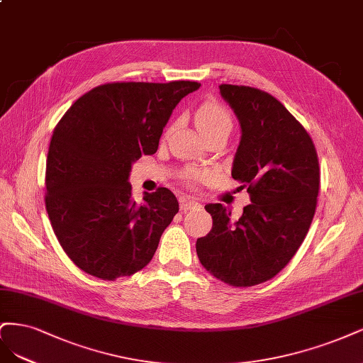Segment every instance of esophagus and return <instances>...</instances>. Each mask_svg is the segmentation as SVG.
<instances>
[{"mask_svg": "<svg viewBox=\"0 0 363 363\" xmlns=\"http://www.w3.org/2000/svg\"><path fill=\"white\" fill-rule=\"evenodd\" d=\"M179 206H181V211H189V209L201 208V203H197L196 201H191V199H189V197H181Z\"/></svg>", "mask_w": 363, "mask_h": 363, "instance_id": "1", "label": "esophagus"}]
</instances>
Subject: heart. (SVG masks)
I'll list each match as a JSON object with an SVG mask.
<instances>
[{
	"label": "heart",
	"mask_w": 363,
	"mask_h": 363,
	"mask_svg": "<svg viewBox=\"0 0 363 363\" xmlns=\"http://www.w3.org/2000/svg\"><path fill=\"white\" fill-rule=\"evenodd\" d=\"M196 125L202 135L217 133V131H228L230 133L232 118L229 111L221 107L217 102H205L196 114ZM206 177L205 172H191L190 179H203Z\"/></svg>",
	"instance_id": "1"
}]
</instances>
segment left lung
Returning <instances> with one entry per match:
<instances>
[{"label": "left lung", "instance_id": "8db88e82", "mask_svg": "<svg viewBox=\"0 0 363 363\" xmlns=\"http://www.w3.org/2000/svg\"><path fill=\"white\" fill-rule=\"evenodd\" d=\"M241 140L232 178L247 186L250 205L232 221L221 203L205 206L213 229L197 238L199 261L221 282L253 286L274 277L305 240L320 190L318 155L305 128L268 93L221 84Z\"/></svg>", "mask_w": 363, "mask_h": 363}]
</instances>
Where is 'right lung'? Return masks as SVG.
Here are the masks:
<instances>
[{
  "label": "right lung",
  "instance_id": "1",
  "mask_svg": "<svg viewBox=\"0 0 363 363\" xmlns=\"http://www.w3.org/2000/svg\"><path fill=\"white\" fill-rule=\"evenodd\" d=\"M199 87L196 81L102 84L54 128L46 211L63 250L87 274L114 280L150 262L179 203L164 186L137 203L128 178L133 162L155 154L172 111Z\"/></svg>",
  "mask_w": 363,
  "mask_h": 363
}]
</instances>
